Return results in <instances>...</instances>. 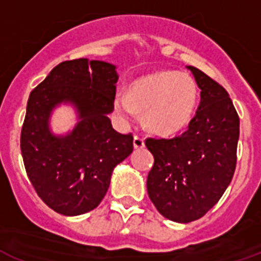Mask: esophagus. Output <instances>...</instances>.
Returning a JSON list of instances; mask_svg holds the SVG:
<instances>
[{
  "label": "esophagus",
  "mask_w": 261,
  "mask_h": 261,
  "mask_svg": "<svg viewBox=\"0 0 261 261\" xmlns=\"http://www.w3.org/2000/svg\"><path fill=\"white\" fill-rule=\"evenodd\" d=\"M134 147L135 148H143L144 147V139L139 135L134 137Z\"/></svg>",
  "instance_id": "1"
}]
</instances>
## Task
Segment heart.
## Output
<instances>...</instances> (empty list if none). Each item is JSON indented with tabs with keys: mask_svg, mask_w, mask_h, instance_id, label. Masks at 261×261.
I'll return each instance as SVG.
<instances>
[{
	"mask_svg": "<svg viewBox=\"0 0 261 261\" xmlns=\"http://www.w3.org/2000/svg\"><path fill=\"white\" fill-rule=\"evenodd\" d=\"M198 98V85L190 74L161 71L138 80L128 94L118 91L113 109L122 124L137 120V109L144 110V119L151 130L170 135L190 123Z\"/></svg>",
	"mask_w": 261,
	"mask_h": 261,
	"instance_id": "1",
	"label": "heart"
}]
</instances>
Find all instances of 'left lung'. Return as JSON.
Listing matches in <instances>:
<instances>
[{
  "instance_id": "left-lung-1",
  "label": "left lung",
  "mask_w": 261,
  "mask_h": 261,
  "mask_svg": "<svg viewBox=\"0 0 261 261\" xmlns=\"http://www.w3.org/2000/svg\"><path fill=\"white\" fill-rule=\"evenodd\" d=\"M200 103L178 137L147 138L154 155L147 176L151 201L164 218L190 223L204 216L222 198L236 168L239 115L228 93L194 66Z\"/></svg>"
}]
</instances>
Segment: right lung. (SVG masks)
<instances>
[{"mask_svg": "<svg viewBox=\"0 0 261 261\" xmlns=\"http://www.w3.org/2000/svg\"><path fill=\"white\" fill-rule=\"evenodd\" d=\"M115 66L86 58L57 65L30 93L21 131L26 174L38 196L66 216L97 208L105 198L114 167L133 152V135L119 134L107 114L113 109ZM71 103L80 122L65 137L51 135L49 113Z\"/></svg>", "mask_w": 261, "mask_h": 261, "instance_id": "obj_1", "label": "right lung"}]
</instances>
